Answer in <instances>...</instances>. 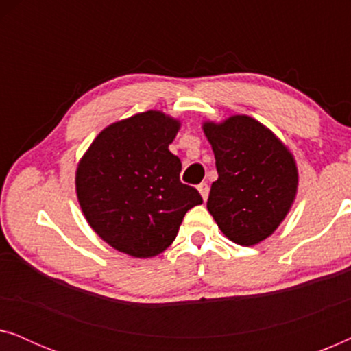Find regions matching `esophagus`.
Segmentation results:
<instances>
[{"instance_id":"esophagus-1","label":"esophagus","mask_w":351,"mask_h":351,"mask_svg":"<svg viewBox=\"0 0 351 351\" xmlns=\"http://www.w3.org/2000/svg\"><path fill=\"white\" fill-rule=\"evenodd\" d=\"M198 190H199V193H201V198H203L204 201L208 199V196H209V185L206 184V182H203V184L198 185Z\"/></svg>"}]
</instances>
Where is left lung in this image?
Segmentation results:
<instances>
[{
	"instance_id": "left-lung-1",
	"label": "left lung",
	"mask_w": 351,
	"mask_h": 351,
	"mask_svg": "<svg viewBox=\"0 0 351 351\" xmlns=\"http://www.w3.org/2000/svg\"><path fill=\"white\" fill-rule=\"evenodd\" d=\"M219 179L208 210L228 239L254 246L275 232L295 199L299 174L292 153L270 129L246 114L206 121Z\"/></svg>"
}]
</instances>
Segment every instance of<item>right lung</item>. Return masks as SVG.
Here are the masks:
<instances>
[{"instance_id":"add662e5","label":"right lung","mask_w":351,"mask_h":351,"mask_svg":"<svg viewBox=\"0 0 351 351\" xmlns=\"http://www.w3.org/2000/svg\"><path fill=\"white\" fill-rule=\"evenodd\" d=\"M180 121L148 110L105 128L76 169V195L95 233L119 252L155 257L174 241L186 210L203 203L180 182L169 152Z\"/></svg>"}]
</instances>
